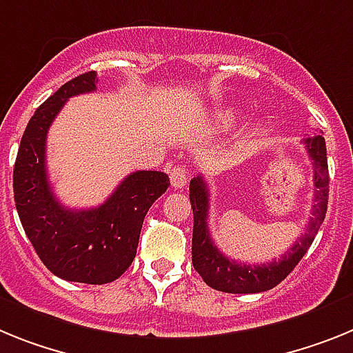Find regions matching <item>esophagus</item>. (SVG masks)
I'll return each instance as SVG.
<instances>
[{"label": "esophagus", "instance_id": "obj_1", "mask_svg": "<svg viewBox=\"0 0 353 353\" xmlns=\"http://www.w3.org/2000/svg\"><path fill=\"white\" fill-rule=\"evenodd\" d=\"M170 185L176 190L185 188L186 181H188V174H186V168L181 167V165H176V167L170 168Z\"/></svg>", "mask_w": 353, "mask_h": 353}]
</instances>
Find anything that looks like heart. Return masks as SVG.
Segmentation results:
<instances>
[{
    "label": "heart",
    "mask_w": 353,
    "mask_h": 353,
    "mask_svg": "<svg viewBox=\"0 0 353 353\" xmlns=\"http://www.w3.org/2000/svg\"><path fill=\"white\" fill-rule=\"evenodd\" d=\"M236 119H238V113H236L234 110H228V112H222L219 115V122L223 128H229V125L234 124Z\"/></svg>",
    "instance_id": "heart-1"
}]
</instances>
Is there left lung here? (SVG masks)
Listing matches in <instances>:
<instances>
[{"label":"left lung","mask_w":353,"mask_h":353,"mask_svg":"<svg viewBox=\"0 0 353 353\" xmlns=\"http://www.w3.org/2000/svg\"><path fill=\"white\" fill-rule=\"evenodd\" d=\"M309 159L314 170V206L305 231L293 243L283 257L261 265H241L228 256H223L213 243L208 229V210H210V192L204 177L197 176L190 181V202L194 210V236H192V263L204 283L213 290L223 293H261L277 286L299 265L318 229L323 223L327 204H329V165H327V147L321 134L307 137L304 140Z\"/></svg>","instance_id":"8db88e82"}]
</instances>
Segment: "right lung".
Instances as JSON below:
<instances>
[{"label": "right lung", "mask_w": 353, "mask_h": 353, "mask_svg": "<svg viewBox=\"0 0 353 353\" xmlns=\"http://www.w3.org/2000/svg\"><path fill=\"white\" fill-rule=\"evenodd\" d=\"M94 70L70 79L30 119L14 165V199L24 232L49 272L70 283L106 284L137 256L140 231L152 202L170 181L158 170H137L104 204L69 210L54 197L46 168V137L67 99L96 90Z\"/></svg>", "instance_id": "right-lung-1"}]
</instances>
